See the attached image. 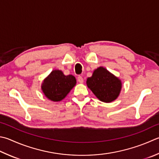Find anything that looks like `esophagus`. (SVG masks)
I'll use <instances>...</instances> for the list:
<instances>
[{
  "label": "esophagus",
  "instance_id": "34e87169",
  "mask_svg": "<svg viewBox=\"0 0 159 159\" xmlns=\"http://www.w3.org/2000/svg\"><path fill=\"white\" fill-rule=\"evenodd\" d=\"M77 81H78L79 83L80 84H82L84 82V80H83V77L82 76H79L77 77Z\"/></svg>",
  "mask_w": 159,
  "mask_h": 159
}]
</instances>
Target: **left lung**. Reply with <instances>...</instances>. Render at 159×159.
I'll use <instances>...</instances> for the list:
<instances>
[{
    "label": "left lung",
    "mask_w": 159,
    "mask_h": 159,
    "mask_svg": "<svg viewBox=\"0 0 159 159\" xmlns=\"http://www.w3.org/2000/svg\"><path fill=\"white\" fill-rule=\"evenodd\" d=\"M86 85L97 98L106 103L116 100L122 89L121 80L102 66L94 70L86 80Z\"/></svg>",
    "instance_id": "1"
}]
</instances>
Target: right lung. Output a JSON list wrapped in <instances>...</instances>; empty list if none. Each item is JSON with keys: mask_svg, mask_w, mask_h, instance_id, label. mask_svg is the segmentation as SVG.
<instances>
[{"mask_svg": "<svg viewBox=\"0 0 159 159\" xmlns=\"http://www.w3.org/2000/svg\"><path fill=\"white\" fill-rule=\"evenodd\" d=\"M76 83L75 77L72 75H65L60 70H53L43 80L41 90L48 100L59 102L66 97Z\"/></svg>", "mask_w": 159, "mask_h": 159, "instance_id": "add662e5", "label": "right lung"}]
</instances>
